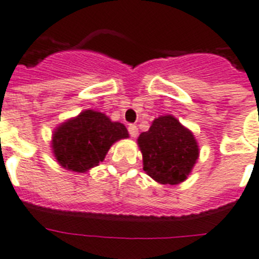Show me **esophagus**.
<instances>
[{
  "instance_id": "esophagus-1",
  "label": "esophagus",
  "mask_w": 259,
  "mask_h": 259,
  "mask_svg": "<svg viewBox=\"0 0 259 259\" xmlns=\"http://www.w3.org/2000/svg\"><path fill=\"white\" fill-rule=\"evenodd\" d=\"M127 130H129V134L132 135L133 138H135V137L138 135V127H137V125L130 124L129 127H127Z\"/></svg>"
}]
</instances>
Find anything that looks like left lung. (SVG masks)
<instances>
[{
	"instance_id": "1",
	"label": "left lung",
	"mask_w": 259,
	"mask_h": 259,
	"mask_svg": "<svg viewBox=\"0 0 259 259\" xmlns=\"http://www.w3.org/2000/svg\"><path fill=\"white\" fill-rule=\"evenodd\" d=\"M143 170L161 185H179L186 181L199 158V146L192 132L174 116L155 118L139 135Z\"/></svg>"
}]
</instances>
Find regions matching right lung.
<instances>
[{"mask_svg":"<svg viewBox=\"0 0 259 259\" xmlns=\"http://www.w3.org/2000/svg\"><path fill=\"white\" fill-rule=\"evenodd\" d=\"M129 137L121 122L93 109L69 118L53 134V153L64 169L85 173L103 161L115 142Z\"/></svg>","mask_w":259,"mask_h":259,"instance_id":"right-lung-1","label":"right lung"}]
</instances>
